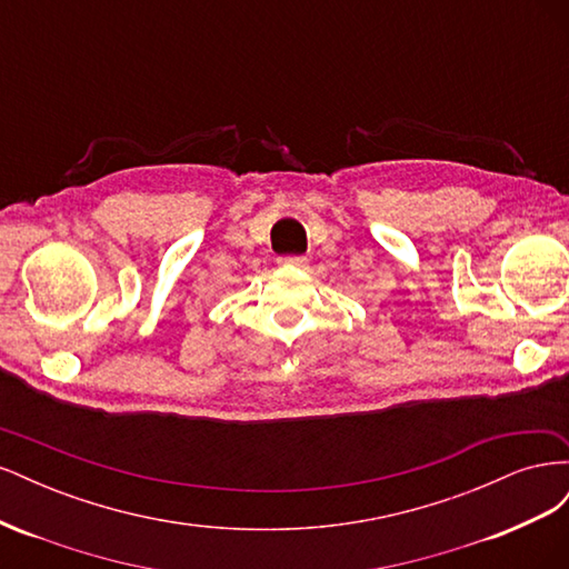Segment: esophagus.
Instances as JSON below:
<instances>
[{"mask_svg": "<svg viewBox=\"0 0 569 569\" xmlns=\"http://www.w3.org/2000/svg\"><path fill=\"white\" fill-rule=\"evenodd\" d=\"M278 263H280L282 268H295V270H301V268H306L308 258H306V256H282Z\"/></svg>", "mask_w": 569, "mask_h": 569, "instance_id": "34e87169", "label": "esophagus"}]
</instances>
